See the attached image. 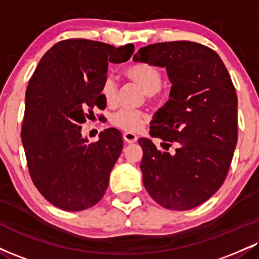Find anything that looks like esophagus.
<instances>
[{"label":"esophagus","mask_w":259,"mask_h":259,"mask_svg":"<svg viewBox=\"0 0 259 259\" xmlns=\"http://www.w3.org/2000/svg\"><path fill=\"white\" fill-rule=\"evenodd\" d=\"M123 139L126 143H135L136 141H138V136L133 133H124Z\"/></svg>","instance_id":"obj_1"}]
</instances>
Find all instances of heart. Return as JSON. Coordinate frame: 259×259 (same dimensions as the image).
Listing matches in <instances>:
<instances>
[{
	"mask_svg": "<svg viewBox=\"0 0 259 259\" xmlns=\"http://www.w3.org/2000/svg\"><path fill=\"white\" fill-rule=\"evenodd\" d=\"M125 76L141 87L148 96L157 94L163 85V76L157 67L149 64H134L126 67ZM102 98L107 105H113L117 99V84L111 76L104 80L101 87ZM110 124L125 133H138L147 123V116L142 111L119 108L110 114Z\"/></svg>",
	"mask_w": 259,
	"mask_h": 259,
	"instance_id": "1",
	"label": "heart"
}]
</instances>
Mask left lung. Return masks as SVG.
<instances>
[{"label": "left lung", "mask_w": 259, "mask_h": 259, "mask_svg": "<svg viewBox=\"0 0 259 259\" xmlns=\"http://www.w3.org/2000/svg\"><path fill=\"white\" fill-rule=\"evenodd\" d=\"M134 61L166 68L170 99L154 114L151 135L175 153L140 139L146 191L165 208L191 210L221 188L238 141V98L220 55L189 40L149 45Z\"/></svg>", "instance_id": "1"}]
</instances>
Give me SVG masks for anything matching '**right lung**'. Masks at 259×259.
<instances>
[{
  "instance_id": "obj_1",
  "label": "right lung",
  "mask_w": 259,
  "mask_h": 259,
  "mask_svg": "<svg viewBox=\"0 0 259 259\" xmlns=\"http://www.w3.org/2000/svg\"><path fill=\"white\" fill-rule=\"evenodd\" d=\"M135 47L65 39L43 55L25 94L21 141L33 185L54 206L82 211L104 197L123 148L114 127L99 141L82 138L80 124L104 110L101 87L108 64L125 62Z\"/></svg>"
}]
</instances>
